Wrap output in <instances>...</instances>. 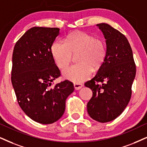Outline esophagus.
I'll return each mask as SVG.
<instances>
[{
    "label": "esophagus",
    "instance_id": "1",
    "mask_svg": "<svg viewBox=\"0 0 147 147\" xmlns=\"http://www.w3.org/2000/svg\"><path fill=\"white\" fill-rule=\"evenodd\" d=\"M74 88H75L76 90H79L80 88H81L83 86L82 84H78V83H75V84H74Z\"/></svg>",
    "mask_w": 147,
    "mask_h": 147
}]
</instances>
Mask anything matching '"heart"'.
<instances>
[{
    "instance_id": "b5f03b06",
    "label": "heart",
    "mask_w": 147,
    "mask_h": 147,
    "mask_svg": "<svg viewBox=\"0 0 147 147\" xmlns=\"http://www.w3.org/2000/svg\"><path fill=\"white\" fill-rule=\"evenodd\" d=\"M52 57L59 68L63 69L71 62L72 54H77V64L63 71L65 79L80 83L89 78L93 69L97 70L104 63L106 47L104 41L85 32L76 31L67 36L65 42L56 40L51 47Z\"/></svg>"
}]
</instances>
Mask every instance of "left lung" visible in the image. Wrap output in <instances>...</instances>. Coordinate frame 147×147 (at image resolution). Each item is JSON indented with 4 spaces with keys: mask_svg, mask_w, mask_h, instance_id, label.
Masks as SVG:
<instances>
[{
    "mask_svg": "<svg viewBox=\"0 0 147 147\" xmlns=\"http://www.w3.org/2000/svg\"><path fill=\"white\" fill-rule=\"evenodd\" d=\"M96 26L106 39V56L95 77L84 84L93 91L87 112L94 120L107 123L119 117L129 104L136 70L125 36L108 24Z\"/></svg>",
    "mask_w": 147,
    "mask_h": 147,
    "instance_id": "1",
    "label": "left lung"
}]
</instances>
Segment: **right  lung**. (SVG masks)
Wrapping results in <instances>:
<instances>
[{"label": "right lung", "mask_w": 147, "mask_h": 147, "mask_svg": "<svg viewBox=\"0 0 147 147\" xmlns=\"http://www.w3.org/2000/svg\"><path fill=\"white\" fill-rule=\"evenodd\" d=\"M59 28L32 27L16 42L12 56L11 82L22 110L32 120L51 124L61 119L65 101L74 90L65 80L52 86L60 76L51 47Z\"/></svg>", "instance_id": "obj_1"}]
</instances>
